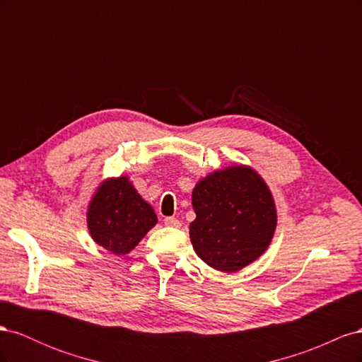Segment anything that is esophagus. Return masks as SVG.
Masks as SVG:
<instances>
[{
    "label": "esophagus",
    "mask_w": 362,
    "mask_h": 362,
    "mask_svg": "<svg viewBox=\"0 0 362 362\" xmlns=\"http://www.w3.org/2000/svg\"><path fill=\"white\" fill-rule=\"evenodd\" d=\"M164 225L172 226V228H180L181 223L177 217H164Z\"/></svg>",
    "instance_id": "34e87169"
}]
</instances>
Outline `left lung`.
<instances>
[{"mask_svg":"<svg viewBox=\"0 0 362 362\" xmlns=\"http://www.w3.org/2000/svg\"><path fill=\"white\" fill-rule=\"evenodd\" d=\"M196 218L190 240L198 257L216 270L234 273L255 261L270 245L276 228L272 193L246 166L217 170L196 184Z\"/></svg>","mask_w":362,"mask_h":362,"instance_id":"1","label":"left lung"}]
</instances>
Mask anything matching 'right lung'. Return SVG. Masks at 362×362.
Returning <instances> with one entry per match:
<instances>
[{"label":"right lung","instance_id":"1","mask_svg":"<svg viewBox=\"0 0 362 362\" xmlns=\"http://www.w3.org/2000/svg\"><path fill=\"white\" fill-rule=\"evenodd\" d=\"M156 223L152 206L140 198L125 177L105 181L95 193L87 213L90 235L115 255L133 250Z\"/></svg>","mask_w":362,"mask_h":362}]
</instances>
